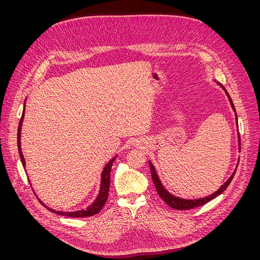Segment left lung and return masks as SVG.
<instances>
[{"label": "left lung", "instance_id": "obj_1", "mask_svg": "<svg viewBox=\"0 0 260 260\" xmlns=\"http://www.w3.org/2000/svg\"><path fill=\"white\" fill-rule=\"evenodd\" d=\"M218 84L221 85L222 89L225 91L228 98H229V100H230V103H231V106H232V108H233V111L235 112V107H234V105H233V102H232V100H231V98H230V95H229V93L226 92V90L223 88V85H222L221 83L218 82ZM235 118H237V120H238L237 114H235ZM239 141H240V139H239ZM240 146H241V143H240ZM240 149H241V147H240ZM148 162H149V168H151L152 179H153V182H154V185H155V187H156L157 193H158V195L160 196V199H161L165 203H166L168 206H170L171 208H174V209H178V210H187V209H192V208H195V207H200V206L205 205L206 203L210 202L211 200L216 199L217 196L221 194V193L225 190V188L228 187V185L230 184V182H231L233 177H234V175H235V171H237V170H234L232 176H231L229 179H228L226 182H225L224 184H222L221 186H220V188H218V191H216L215 193H212L211 195L206 196V198L198 199V200H183V199L177 198V196H174L172 194H170V193L166 190V188L164 187V185L161 184L158 176H157V174H156L155 168H154V166L152 165V162H151V161H148Z\"/></svg>", "mask_w": 260, "mask_h": 260}]
</instances>
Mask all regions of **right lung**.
I'll return each mask as SVG.
<instances>
[{"instance_id":"obj_1","label":"right lung","mask_w":260,"mask_h":260,"mask_svg":"<svg viewBox=\"0 0 260 260\" xmlns=\"http://www.w3.org/2000/svg\"><path fill=\"white\" fill-rule=\"evenodd\" d=\"M23 115H25V112H22L20 121L18 124V132H17V145H18V152H19V156L20 159L22 162V166L25 167V158H23V155L21 153V148H20V131H21V124H22V120H23ZM115 156L114 158L109 161L106 166L104 167L103 172H102V178H101V187H100V192L96 200L93 202V204L86 208V209H82V210H78V211H73V212H62V211H56L54 209L48 208L50 211L55 212V214L60 215V216H67V217H73V218H83V217H91L96 215L98 212L101 211V209L104 207L105 203L107 201L108 198V191H109V185H111V170H112V166L113 162L116 159Z\"/></svg>"}]
</instances>
